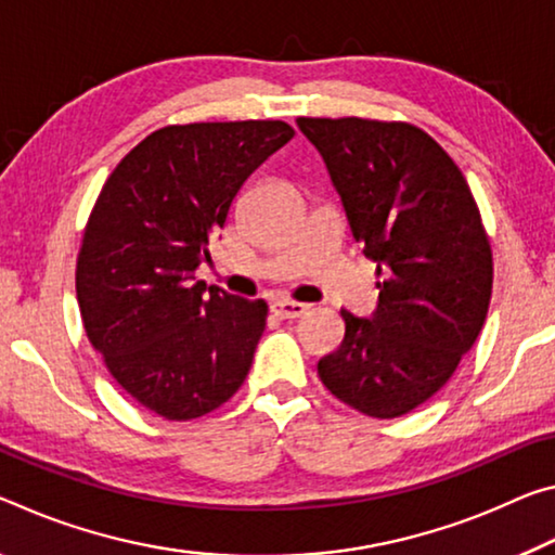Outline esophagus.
I'll list each match as a JSON object with an SVG mask.
<instances>
[{"instance_id":"esophagus-1","label":"esophagus","mask_w":555,"mask_h":555,"mask_svg":"<svg viewBox=\"0 0 555 555\" xmlns=\"http://www.w3.org/2000/svg\"><path fill=\"white\" fill-rule=\"evenodd\" d=\"M309 304L292 301V298H276V301L271 304V311H274L279 319H301L304 313H309Z\"/></svg>"}]
</instances>
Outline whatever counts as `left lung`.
<instances>
[{
    "instance_id": "obj_1",
    "label": "left lung",
    "mask_w": 555,
    "mask_h": 555,
    "mask_svg": "<svg viewBox=\"0 0 555 555\" xmlns=\"http://www.w3.org/2000/svg\"><path fill=\"white\" fill-rule=\"evenodd\" d=\"M296 122L385 276L371 319L340 311L346 336L319 375L367 417L408 415L444 388L487 319L494 263L479 207L452 157L410 122Z\"/></svg>"
}]
</instances>
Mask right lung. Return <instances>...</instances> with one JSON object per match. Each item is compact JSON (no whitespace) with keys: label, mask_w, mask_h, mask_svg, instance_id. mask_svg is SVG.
Segmentation results:
<instances>
[{"label":"right lung","mask_w":555,"mask_h":555,"mask_svg":"<svg viewBox=\"0 0 555 555\" xmlns=\"http://www.w3.org/2000/svg\"><path fill=\"white\" fill-rule=\"evenodd\" d=\"M294 138L284 120L167 126L105 180L76 261L86 336L130 398L195 420L242 388L267 301L195 281L244 180ZM210 294L207 295L206 292Z\"/></svg>","instance_id":"right-lung-1"}]
</instances>
